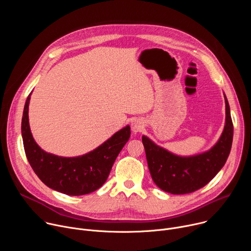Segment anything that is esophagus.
<instances>
[{
  "instance_id": "34e87169",
  "label": "esophagus",
  "mask_w": 251,
  "mask_h": 251,
  "mask_svg": "<svg viewBox=\"0 0 251 251\" xmlns=\"http://www.w3.org/2000/svg\"><path fill=\"white\" fill-rule=\"evenodd\" d=\"M143 128H144V123L142 122V120L135 118L134 120H132L131 122V129L134 133H138L140 132Z\"/></svg>"
}]
</instances>
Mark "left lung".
Segmentation results:
<instances>
[{
    "label": "left lung",
    "mask_w": 251,
    "mask_h": 251,
    "mask_svg": "<svg viewBox=\"0 0 251 251\" xmlns=\"http://www.w3.org/2000/svg\"><path fill=\"white\" fill-rule=\"evenodd\" d=\"M225 95L226 123L224 131L209 150L193 155L178 156L158 146L147 136H142L149 171L154 183L173 195L193 193L208 184L225 166L230 153L233 125L228 101Z\"/></svg>",
    "instance_id": "left-lung-1"
}]
</instances>
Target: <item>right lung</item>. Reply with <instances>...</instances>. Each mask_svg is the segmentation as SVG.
<instances>
[{"label": "right lung", "instance_id": "right-lung-1", "mask_svg": "<svg viewBox=\"0 0 251 251\" xmlns=\"http://www.w3.org/2000/svg\"><path fill=\"white\" fill-rule=\"evenodd\" d=\"M26 98L22 137L26 159L40 180L49 188L68 196H82L99 189L107 180L112 166L130 138V126L122 128L93 151L77 157H60L44 151L34 141L28 123Z\"/></svg>", "mask_w": 251, "mask_h": 251}]
</instances>
